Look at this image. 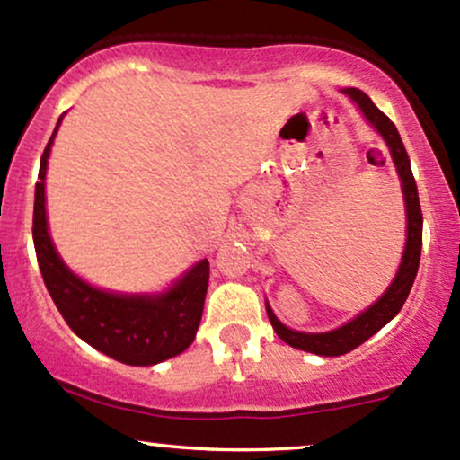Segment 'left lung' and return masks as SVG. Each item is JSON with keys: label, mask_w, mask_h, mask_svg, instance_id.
<instances>
[{"label": "left lung", "mask_w": 460, "mask_h": 460, "mask_svg": "<svg viewBox=\"0 0 460 460\" xmlns=\"http://www.w3.org/2000/svg\"><path fill=\"white\" fill-rule=\"evenodd\" d=\"M348 97L358 105L363 116L367 119V123L372 125L378 134L383 136V140L387 142L389 153H392L395 171H398L400 181H402V194H404V208H406V244H404V255L400 261L395 279L385 289V294L372 307H367L363 314H358L355 320L346 322L344 326L335 331L326 332H300L292 331L288 326L281 324L277 320V315L272 314L270 305H266L268 318H270L272 329L277 331V335L281 337L285 344L298 350L314 352V355L322 357H340L346 352L355 350L357 346H361L363 341L369 340L374 332H378L387 324L389 320H394L398 315V311L402 309V305L409 298L411 288H413L417 268H420V255H421V208H420V197H417V186L413 179V171H411L409 155L400 138L398 129L392 120L385 116L376 105L372 103V99L366 93L358 91V88H346L344 91Z\"/></svg>", "instance_id": "1"}]
</instances>
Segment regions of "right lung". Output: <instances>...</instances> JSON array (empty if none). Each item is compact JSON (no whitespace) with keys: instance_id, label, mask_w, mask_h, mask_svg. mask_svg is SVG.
Listing matches in <instances>:
<instances>
[{"instance_id":"1","label":"right lung","mask_w":460,"mask_h":460,"mask_svg":"<svg viewBox=\"0 0 460 460\" xmlns=\"http://www.w3.org/2000/svg\"><path fill=\"white\" fill-rule=\"evenodd\" d=\"M60 120L40 157V181L36 183L34 226H31L36 260L47 292L54 298L58 311L71 331L116 361L128 366H155L181 355L192 344L203 315L209 261L200 260L177 283H172L171 289L153 296L105 292L68 270L47 231L45 212L47 160Z\"/></svg>"}]
</instances>
